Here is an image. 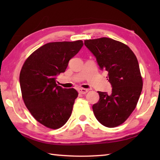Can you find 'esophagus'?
Returning a JSON list of instances; mask_svg holds the SVG:
<instances>
[{"label":"esophagus","mask_w":160,"mask_h":160,"mask_svg":"<svg viewBox=\"0 0 160 160\" xmlns=\"http://www.w3.org/2000/svg\"><path fill=\"white\" fill-rule=\"evenodd\" d=\"M88 91H89V90H88V89H84V88H80L79 90H78V92H79V93L82 94H86Z\"/></svg>","instance_id":"obj_1"}]
</instances>
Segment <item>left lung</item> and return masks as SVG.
<instances>
[{"label": "left lung", "instance_id": "8db88e82", "mask_svg": "<svg viewBox=\"0 0 160 160\" xmlns=\"http://www.w3.org/2000/svg\"><path fill=\"white\" fill-rule=\"evenodd\" d=\"M95 56L100 70L108 72L112 93L98 92L99 102L92 106L99 122L108 128L122 124L133 112L142 89L138 61L128 46L107 37L85 40Z\"/></svg>", "mask_w": 160, "mask_h": 160}]
</instances>
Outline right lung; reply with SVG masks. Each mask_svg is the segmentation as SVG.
Returning a JSON list of instances; mask_svg holds the SVG:
<instances>
[{
    "mask_svg": "<svg viewBox=\"0 0 160 160\" xmlns=\"http://www.w3.org/2000/svg\"><path fill=\"white\" fill-rule=\"evenodd\" d=\"M82 46L81 40L48 43L32 53L22 68L20 85L24 102L33 117L46 127L61 128L71 115L78 92L58 86L56 80Z\"/></svg>",
    "mask_w": 160,
    "mask_h": 160,
    "instance_id": "right-lung-1",
    "label": "right lung"
}]
</instances>
